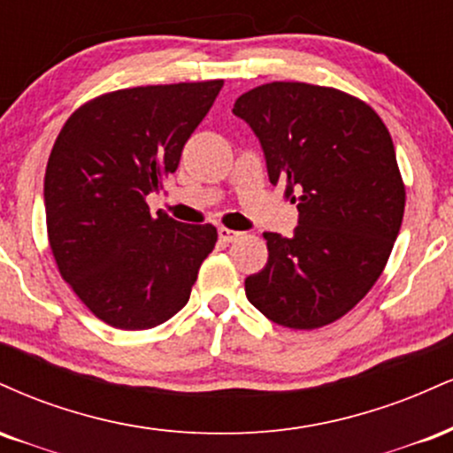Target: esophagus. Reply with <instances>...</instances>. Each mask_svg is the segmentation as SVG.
Returning <instances> with one entry per match:
<instances>
[{"label": "esophagus", "mask_w": 453, "mask_h": 453, "mask_svg": "<svg viewBox=\"0 0 453 453\" xmlns=\"http://www.w3.org/2000/svg\"><path fill=\"white\" fill-rule=\"evenodd\" d=\"M219 241H223V242H234V241H238V238H241V232H236V230H227V227H219Z\"/></svg>", "instance_id": "esophagus-1"}]
</instances>
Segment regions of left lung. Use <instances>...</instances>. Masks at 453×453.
<instances>
[{
    "mask_svg": "<svg viewBox=\"0 0 453 453\" xmlns=\"http://www.w3.org/2000/svg\"><path fill=\"white\" fill-rule=\"evenodd\" d=\"M232 112L259 138L270 183L298 204L294 236L264 234L268 262L244 294L279 326L332 324L381 277L403 223L392 136L368 104L306 82L256 87Z\"/></svg>",
    "mask_w": 453,
    "mask_h": 453,
    "instance_id": "8db88e82",
    "label": "left lung"
}]
</instances>
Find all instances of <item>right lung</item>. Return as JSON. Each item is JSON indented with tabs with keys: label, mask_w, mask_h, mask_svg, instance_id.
<instances>
[{
	"label": "right lung",
	"mask_w": 453,
	"mask_h": 453,
	"mask_svg": "<svg viewBox=\"0 0 453 453\" xmlns=\"http://www.w3.org/2000/svg\"><path fill=\"white\" fill-rule=\"evenodd\" d=\"M223 81L104 93L61 127L44 176L50 251L97 319L149 330L187 304L215 226L150 215L147 196L179 168Z\"/></svg>",
	"instance_id": "right-lung-1"
}]
</instances>
